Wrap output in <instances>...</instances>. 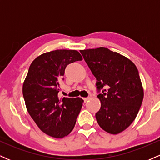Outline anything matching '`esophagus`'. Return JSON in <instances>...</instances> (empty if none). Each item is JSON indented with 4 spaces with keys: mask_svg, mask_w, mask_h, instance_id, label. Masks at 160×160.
I'll return each instance as SVG.
<instances>
[{
    "mask_svg": "<svg viewBox=\"0 0 160 160\" xmlns=\"http://www.w3.org/2000/svg\"><path fill=\"white\" fill-rule=\"evenodd\" d=\"M89 98H89V97H87V98H83V101H84V102H87V101L89 100Z\"/></svg>",
    "mask_w": 160,
    "mask_h": 160,
    "instance_id": "esophagus-1",
    "label": "esophagus"
}]
</instances>
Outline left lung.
<instances>
[{
	"mask_svg": "<svg viewBox=\"0 0 160 160\" xmlns=\"http://www.w3.org/2000/svg\"><path fill=\"white\" fill-rule=\"evenodd\" d=\"M96 78L100 110L95 113L100 127L117 135L127 128L138 113L144 89L135 64L126 56L108 48L80 50Z\"/></svg>",
	"mask_w": 160,
	"mask_h": 160,
	"instance_id": "left-lung-1",
	"label": "left lung"
}]
</instances>
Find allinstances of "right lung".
Returning a JSON list of instances; mask_svg holds the SVG:
<instances>
[{"instance_id": "add662e5", "label": "right lung", "mask_w": 160, "mask_h": 160, "mask_svg": "<svg viewBox=\"0 0 160 160\" xmlns=\"http://www.w3.org/2000/svg\"><path fill=\"white\" fill-rule=\"evenodd\" d=\"M82 58L77 50L57 49L38 56L31 64L22 86L27 111L37 126L49 136L61 138L74 128L81 98H58L66 66Z\"/></svg>"}]
</instances>
